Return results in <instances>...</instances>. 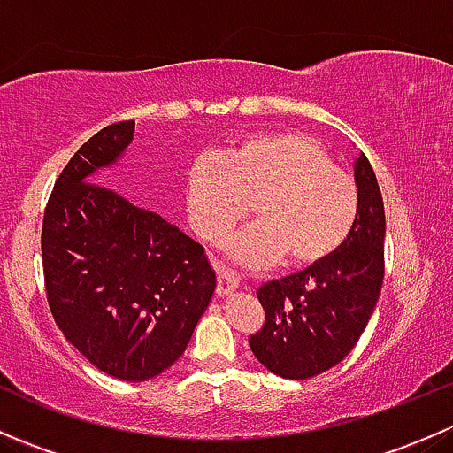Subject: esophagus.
Returning <instances> with one entry per match:
<instances>
[{"label": "esophagus", "instance_id": "34e87169", "mask_svg": "<svg viewBox=\"0 0 453 453\" xmlns=\"http://www.w3.org/2000/svg\"><path fill=\"white\" fill-rule=\"evenodd\" d=\"M214 269H217V294L219 296L232 294V291L239 287V276H236V272H232L230 267H226V265L221 263L214 265Z\"/></svg>", "mask_w": 453, "mask_h": 453}]
</instances>
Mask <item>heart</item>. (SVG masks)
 Segmentation results:
<instances>
[{
  "label": "heart",
  "instance_id": "obj_1",
  "mask_svg": "<svg viewBox=\"0 0 453 453\" xmlns=\"http://www.w3.org/2000/svg\"><path fill=\"white\" fill-rule=\"evenodd\" d=\"M186 203L195 230L221 243L236 223L258 210L256 226L232 245L250 265L285 256L304 269L331 258L353 232L359 212L355 177L311 135L269 131L227 149L226 159L203 155L190 166Z\"/></svg>",
  "mask_w": 453,
  "mask_h": 453
}]
</instances>
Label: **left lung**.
<instances>
[{
    "instance_id": "left-lung-1",
    "label": "left lung",
    "mask_w": 453,
    "mask_h": 453,
    "mask_svg": "<svg viewBox=\"0 0 453 453\" xmlns=\"http://www.w3.org/2000/svg\"><path fill=\"white\" fill-rule=\"evenodd\" d=\"M359 212L331 258L258 289L265 322L250 349L285 379H309L340 364L366 328L383 285L386 212L366 155L355 159Z\"/></svg>"
}]
</instances>
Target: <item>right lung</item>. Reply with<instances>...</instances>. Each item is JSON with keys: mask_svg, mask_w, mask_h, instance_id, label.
I'll return each instance as SVG.
<instances>
[{"mask_svg": "<svg viewBox=\"0 0 453 453\" xmlns=\"http://www.w3.org/2000/svg\"><path fill=\"white\" fill-rule=\"evenodd\" d=\"M134 129V120L113 122L72 155L41 227L54 322L89 364L122 381L157 377L181 357L217 282L197 241L91 181Z\"/></svg>", "mask_w": 453, "mask_h": 453, "instance_id": "right-lung-1", "label": "right lung"}]
</instances>
